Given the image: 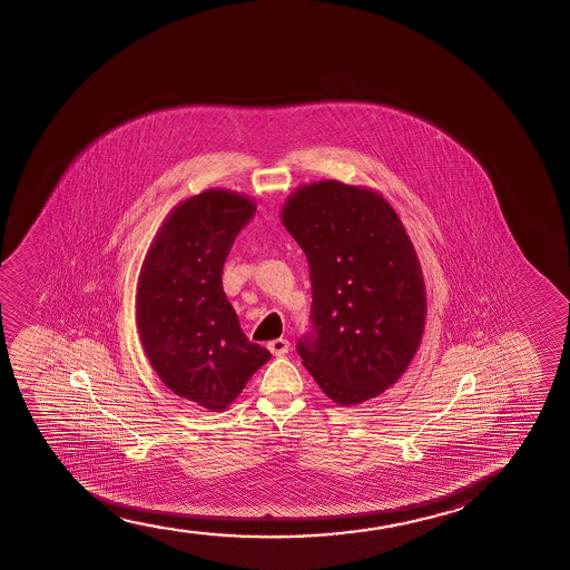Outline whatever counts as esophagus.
Wrapping results in <instances>:
<instances>
[{"instance_id": "obj_1", "label": "esophagus", "mask_w": 570, "mask_h": 570, "mask_svg": "<svg viewBox=\"0 0 570 570\" xmlns=\"http://www.w3.org/2000/svg\"><path fill=\"white\" fill-rule=\"evenodd\" d=\"M268 351L273 352L274 356H284L288 354L289 343L286 338H274L268 343Z\"/></svg>"}]
</instances>
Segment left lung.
<instances>
[{"mask_svg": "<svg viewBox=\"0 0 570 570\" xmlns=\"http://www.w3.org/2000/svg\"><path fill=\"white\" fill-rule=\"evenodd\" d=\"M282 224L312 278V328L297 354L328 399L360 405L397 382L421 344L426 297L413 243L383 196L338 180L299 188Z\"/></svg>", "mask_w": 570, "mask_h": 570, "instance_id": "1", "label": "left lung"}]
</instances>
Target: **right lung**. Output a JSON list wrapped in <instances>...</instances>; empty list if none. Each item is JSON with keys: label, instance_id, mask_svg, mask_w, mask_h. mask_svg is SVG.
<instances>
[{"label": "right lung", "instance_id": "add662e5", "mask_svg": "<svg viewBox=\"0 0 570 570\" xmlns=\"http://www.w3.org/2000/svg\"><path fill=\"white\" fill-rule=\"evenodd\" d=\"M255 216L249 198L210 188L165 219L141 265L136 320L161 382L208 411H224L271 352L245 336L222 286L235 237Z\"/></svg>", "mask_w": 570, "mask_h": 570}]
</instances>
